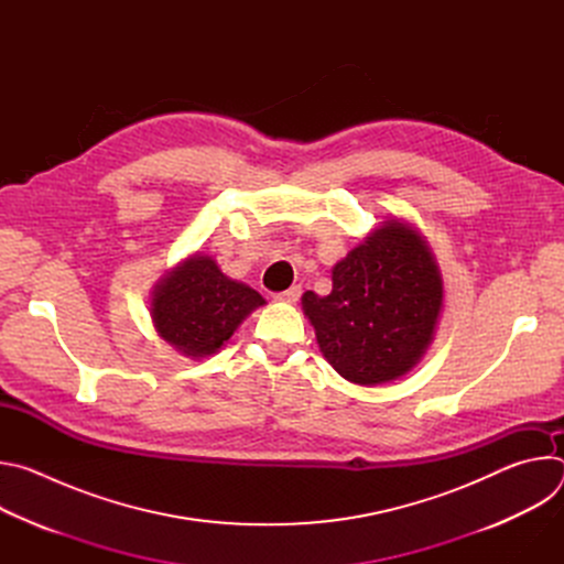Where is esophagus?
<instances>
[{
	"label": "esophagus",
	"instance_id": "esophagus-1",
	"mask_svg": "<svg viewBox=\"0 0 564 564\" xmlns=\"http://www.w3.org/2000/svg\"><path fill=\"white\" fill-rule=\"evenodd\" d=\"M299 296H301V285H292V288L285 290V292H276L272 299L279 301V303H296Z\"/></svg>",
	"mask_w": 564,
	"mask_h": 564
}]
</instances>
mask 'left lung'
I'll return each mask as SVG.
<instances>
[{"label": "left lung", "instance_id": "left-lung-1", "mask_svg": "<svg viewBox=\"0 0 564 564\" xmlns=\"http://www.w3.org/2000/svg\"><path fill=\"white\" fill-rule=\"evenodd\" d=\"M444 285L417 229L397 218L370 231L333 268V292L307 290L301 305L328 364L348 381L404 377L433 341Z\"/></svg>", "mask_w": 564, "mask_h": 564}]
</instances>
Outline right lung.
Masks as SVG:
<instances>
[{"label":"right lung","instance_id":"add662e5","mask_svg":"<svg viewBox=\"0 0 564 564\" xmlns=\"http://www.w3.org/2000/svg\"><path fill=\"white\" fill-rule=\"evenodd\" d=\"M259 305H265V299L257 290L225 276L207 254L185 259L151 292L158 335L192 359L218 352Z\"/></svg>","mask_w":564,"mask_h":564}]
</instances>
